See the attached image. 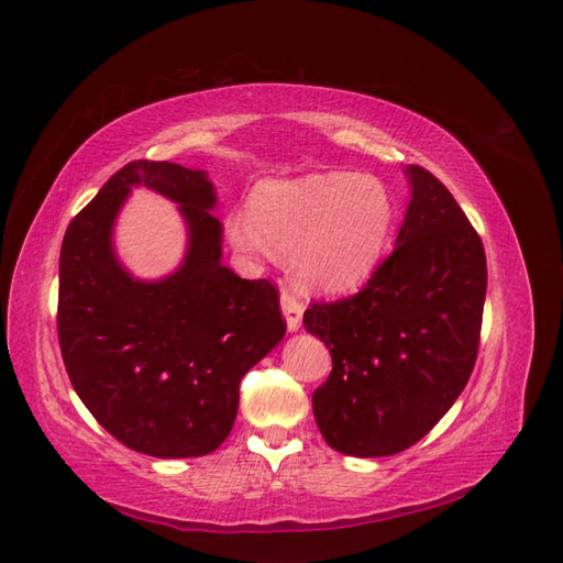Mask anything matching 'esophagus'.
Masks as SVG:
<instances>
[{"mask_svg": "<svg viewBox=\"0 0 563 563\" xmlns=\"http://www.w3.org/2000/svg\"><path fill=\"white\" fill-rule=\"evenodd\" d=\"M282 312L286 317L288 331H298L302 321V302L291 291H286V288L282 291Z\"/></svg>", "mask_w": 563, "mask_h": 563, "instance_id": "1", "label": "esophagus"}]
</instances>
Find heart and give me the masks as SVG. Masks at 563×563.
Instances as JSON below:
<instances>
[{
	"label": "heart",
	"instance_id": "obj_1",
	"mask_svg": "<svg viewBox=\"0 0 563 563\" xmlns=\"http://www.w3.org/2000/svg\"><path fill=\"white\" fill-rule=\"evenodd\" d=\"M251 214L228 218L234 249L263 255L294 251V269L317 291L362 284L387 249L395 203L373 176L350 172L267 180L253 195Z\"/></svg>",
	"mask_w": 563,
	"mask_h": 563
}]
</instances>
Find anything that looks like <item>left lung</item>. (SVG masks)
Wrapping results in <instances>:
<instances>
[{"label":"left lung","mask_w":563,"mask_h":563,"mask_svg":"<svg viewBox=\"0 0 563 563\" xmlns=\"http://www.w3.org/2000/svg\"><path fill=\"white\" fill-rule=\"evenodd\" d=\"M397 246L360 294L312 302L302 323L333 368L312 395L327 444L380 457L413 446L465 389L479 352L486 253L446 185L408 166Z\"/></svg>","instance_id":"8db88e82"}]
</instances>
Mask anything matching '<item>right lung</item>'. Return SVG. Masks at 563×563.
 Wrapping results in <instances>:
<instances>
[{
  "mask_svg": "<svg viewBox=\"0 0 563 563\" xmlns=\"http://www.w3.org/2000/svg\"><path fill=\"white\" fill-rule=\"evenodd\" d=\"M181 203L184 265L159 283L115 263L111 225L130 187ZM209 176L174 162H129L67 225L58 267V343L84 406L124 446L197 457L228 439L240 383L286 333L279 291L220 263L223 225Z\"/></svg>",
  "mask_w": 563,
  "mask_h": 563,
  "instance_id": "add662e5",
  "label": "right lung"
}]
</instances>
